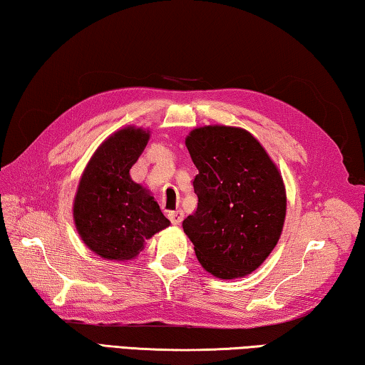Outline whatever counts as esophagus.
Here are the masks:
<instances>
[{"label":"esophagus","mask_w":365,"mask_h":365,"mask_svg":"<svg viewBox=\"0 0 365 365\" xmlns=\"http://www.w3.org/2000/svg\"><path fill=\"white\" fill-rule=\"evenodd\" d=\"M168 218H170V221H171V225L178 226L179 222L182 221V218H184V213L181 212V210H176V212H170V213H168Z\"/></svg>","instance_id":"1"}]
</instances>
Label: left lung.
Wrapping results in <instances>:
<instances>
[{
    "instance_id": "8db88e82",
    "label": "left lung",
    "mask_w": 365,
    "mask_h": 365,
    "mask_svg": "<svg viewBox=\"0 0 365 365\" xmlns=\"http://www.w3.org/2000/svg\"><path fill=\"white\" fill-rule=\"evenodd\" d=\"M186 145L199 175L197 208L182 221L202 267L237 279L264 263L284 229L287 194L276 163L244 128H195Z\"/></svg>"
}]
</instances>
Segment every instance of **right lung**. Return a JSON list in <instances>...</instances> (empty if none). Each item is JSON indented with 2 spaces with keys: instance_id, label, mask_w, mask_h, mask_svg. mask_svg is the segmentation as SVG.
Instances as JSON below:
<instances>
[{
  "instance_id": "right-lung-1",
  "label": "right lung",
  "mask_w": 365,
  "mask_h": 365,
  "mask_svg": "<svg viewBox=\"0 0 365 365\" xmlns=\"http://www.w3.org/2000/svg\"><path fill=\"white\" fill-rule=\"evenodd\" d=\"M149 133L136 126L115 131L96 149L80 178L73 200L76 232L104 259H134L145 240L170 226L149 190L130 176Z\"/></svg>"
}]
</instances>
